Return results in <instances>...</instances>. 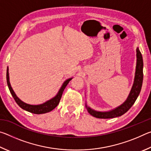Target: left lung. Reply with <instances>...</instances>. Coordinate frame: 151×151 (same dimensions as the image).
Here are the masks:
<instances>
[{
	"label": "left lung",
	"instance_id": "1",
	"mask_svg": "<svg viewBox=\"0 0 151 151\" xmlns=\"http://www.w3.org/2000/svg\"><path fill=\"white\" fill-rule=\"evenodd\" d=\"M143 80V60L141 52L139 48H137V66L136 72L134 79V83L130 92L129 95L125 102L121 105L116 107L113 110L107 112L96 111L87 106L86 104V108L89 114L92 116L98 119H111L114 117H118L124 114L133 105L136 101L137 97L139 96L140 90H141Z\"/></svg>",
	"mask_w": 151,
	"mask_h": 151
}]
</instances>
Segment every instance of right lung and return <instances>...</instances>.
<instances>
[{
	"instance_id": "right-lung-1",
	"label": "right lung",
	"mask_w": 151,
	"mask_h": 151,
	"mask_svg": "<svg viewBox=\"0 0 151 151\" xmlns=\"http://www.w3.org/2000/svg\"><path fill=\"white\" fill-rule=\"evenodd\" d=\"M72 78H70L64 82V83L63 84L62 86L60 87V90L58 91L57 94L55 97H53L52 99H50V100H48V101L45 102V103L42 104H38V105H32V104H27L24 103L23 101H22L19 97L16 95V94L14 93V91L12 90L11 84H10L9 68H7V70H6L7 85H8L9 91L11 92L12 96H13L14 101H16V103H17L18 105H19L20 108L25 110V111L32 112V113H34V114H37L47 113V112L52 111L56 106H57V105L60 102L64 90H65V87L66 86V85H68V83L72 80Z\"/></svg>"
}]
</instances>
